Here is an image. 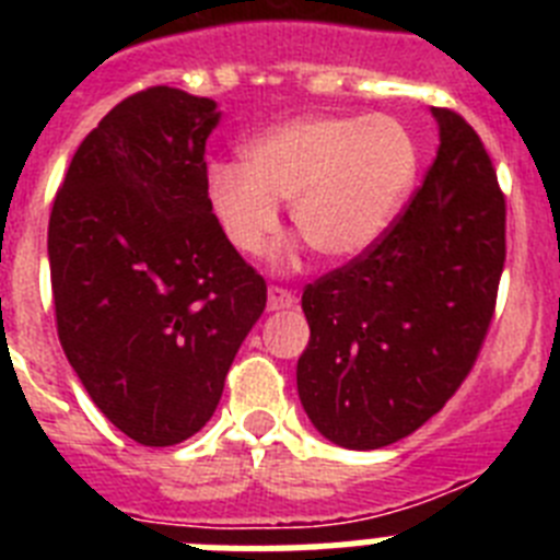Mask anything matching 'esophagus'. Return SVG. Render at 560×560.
Listing matches in <instances>:
<instances>
[{
	"instance_id": "34e87169",
	"label": "esophagus",
	"mask_w": 560,
	"mask_h": 560,
	"mask_svg": "<svg viewBox=\"0 0 560 560\" xmlns=\"http://www.w3.org/2000/svg\"><path fill=\"white\" fill-rule=\"evenodd\" d=\"M296 303V296L283 285H269V311H283Z\"/></svg>"
}]
</instances>
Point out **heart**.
I'll return each instance as SVG.
<instances>
[{
  "label": "heart",
  "instance_id": "1",
  "mask_svg": "<svg viewBox=\"0 0 560 560\" xmlns=\"http://www.w3.org/2000/svg\"><path fill=\"white\" fill-rule=\"evenodd\" d=\"M418 171L409 131L393 117H300L260 133L244 162L207 167V201L241 255H260L280 232V205L319 257L353 260L378 241Z\"/></svg>",
  "mask_w": 560,
  "mask_h": 560
}]
</instances>
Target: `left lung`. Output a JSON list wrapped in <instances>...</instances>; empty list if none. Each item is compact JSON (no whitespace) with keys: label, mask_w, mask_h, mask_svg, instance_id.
I'll return each instance as SVG.
<instances>
[{"label":"left lung","mask_w":560,"mask_h":560,"mask_svg":"<svg viewBox=\"0 0 560 560\" xmlns=\"http://www.w3.org/2000/svg\"><path fill=\"white\" fill-rule=\"evenodd\" d=\"M440 148L387 232L305 285L311 339L296 389L319 434L381 448L446 407L491 328L504 266V196L479 133L432 108Z\"/></svg>","instance_id":"1"}]
</instances>
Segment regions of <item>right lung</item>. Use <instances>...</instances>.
<instances>
[{
	"label": "right lung",
	"instance_id": "1",
	"mask_svg": "<svg viewBox=\"0 0 560 560\" xmlns=\"http://www.w3.org/2000/svg\"><path fill=\"white\" fill-rule=\"evenodd\" d=\"M210 97L151 86L86 133L49 212L58 339L95 407L140 446L212 418L266 280L207 201Z\"/></svg>",
	"mask_w": 560,
	"mask_h": 560
}]
</instances>
